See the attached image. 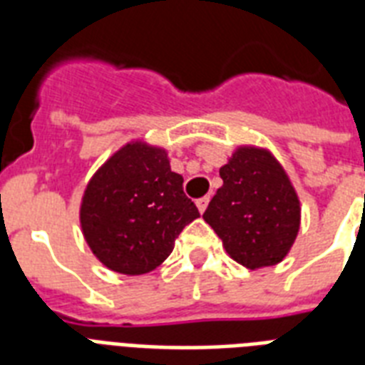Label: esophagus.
<instances>
[{
    "label": "esophagus",
    "instance_id": "esophagus-1",
    "mask_svg": "<svg viewBox=\"0 0 365 365\" xmlns=\"http://www.w3.org/2000/svg\"><path fill=\"white\" fill-rule=\"evenodd\" d=\"M208 202H210V197H202V199L197 200V208H199L200 214H202V212L206 210V206H208Z\"/></svg>",
    "mask_w": 365,
    "mask_h": 365
}]
</instances>
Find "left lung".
I'll list each match as a JSON object with an SVG mask.
<instances>
[{
	"label": "left lung",
	"instance_id": "left-lung-1",
	"mask_svg": "<svg viewBox=\"0 0 365 365\" xmlns=\"http://www.w3.org/2000/svg\"><path fill=\"white\" fill-rule=\"evenodd\" d=\"M223 185L202 214L237 263L277 265L294 246L301 202L284 166L267 148L239 145L220 168Z\"/></svg>",
	"mask_w": 365,
	"mask_h": 365
}]
</instances>
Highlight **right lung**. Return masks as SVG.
Listing matches in <instances>:
<instances>
[{
	"instance_id": "1",
	"label": "right lung",
	"mask_w": 365,
	"mask_h": 365,
	"mask_svg": "<svg viewBox=\"0 0 365 365\" xmlns=\"http://www.w3.org/2000/svg\"><path fill=\"white\" fill-rule=\"evenodd\" d=\"M170 170L165 148L132 140L88 180L79 223L96 259L138 277L163 263L185 225L200 216Z\"/></svg>"
}]
</instances>
